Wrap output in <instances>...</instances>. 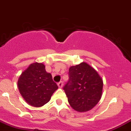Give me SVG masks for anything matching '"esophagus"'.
Here are the masks:
<instances>
[{
    "label": "esophagus",
    "mask_w": 131,
    "mask_h": 131,
    "mask_svg": "<svg viewBox=\"0 0 131 131\" xmlns=\"http://www.w3.org/2000/svg\"><path fill=\"white\" fill-rule=\"evenodd\" d=\"M57 85L59 88H62L63 86V83L62 81H60L59 83H57Z\"/></svg>",
    "instance_id": "34e87169"
}]
</instances>
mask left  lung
Masks as SVG:
<instances>
[{"instance_id":"obj_1","label":"left lung","mask_w":131,"mask_h":131,"mask_svg":"<svg viewBox=\"0 0 131 131\" xmlns=\"http://www.w3.org/2000/svg\"><path fill=\"white\" fill-rule=\"evenodd\" d=\"M69 79L64 86L71 107L78 112L91 110L102 98L103 79L96 71L86 62L71 66Z\"/></svg>"}]
</instances>
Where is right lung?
Returning <instances> with one entry per match:
<instances>
[{"instance_id":"right-lung-1","label":"right lung","mask_w":131,"mask_h":131,"mask_svg":"<svg viewBox=\"0 0 131 131\" xmlns=\"http://www.w3.org/2000/svg\"><path fill=\"white\" fill-rule=\"evenodd\" d=\"M19 91L26 103L40 107L48 103L58 86L47 72L42 63L30 64L20 75L17 81Z\"/></svg>"}]
</instances>
